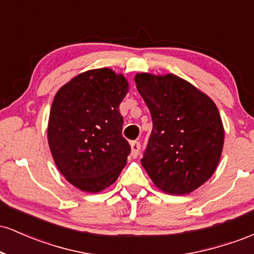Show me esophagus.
<instances>
[{
    "mask_svg": "<svg viewBox=\"0 0 254 254\" xmlns=\"http://www.w3.org/2000/svg\"><path fill=\"white\" fill-rule=\"evenodd\" d=\"M130 145H131V155H132V157L138 156L139 149H141V143H139L138 141H132L130 143Z\"/></svg>",
    "mask_w": 254,
    "mask_h": 254,
    "instance_id": "obj_1",
    "label": "esophagus"
}]
</instances>
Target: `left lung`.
<instances>
[{
	"mask_svg": "<svg viewBox=\"0 0 254 254\" xmlns=\"http://www.w3.org/2000/svg\"><path fill=\"white\" fill-rule=\"evenodd\" d=\"M135 82L153 121L141 164L161 191L190 193L214 174L222 154L224 130L216 105L173 74L141 72Z\"/></svg>",
	"mask_w": 254,
	"mask_h": 254,
	"instance_id": "1",
	"label": "left lung"
}]
</instances>
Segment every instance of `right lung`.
I'll list each match as a JSON object with an SVG mask.
<instances>
[{
	"label": "right lung",
	"instance_id": "right-lung-1",
	"mask_svg": "<svg viewBox=\"0 0 254 254\" xmlns=\"http://www.w3.org/2000/svg\"><path fill=\"white\" fill-rule=\"evenodd\" d=\"M129 90L112 69L88 70L55 95L48 141L61 173L84 192L103 191L117 180L131 148L122 136L119 105Z\"/></svg>",
	"mask_w": 254,
	"mask_h": 254
}]
</instances>
